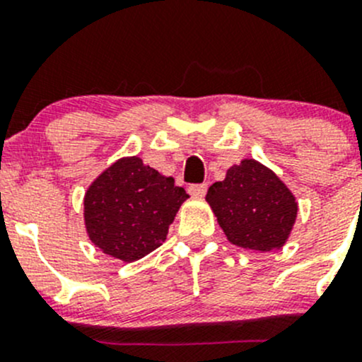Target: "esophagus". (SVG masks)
Instances as JSON below:
<instances>
[{
  "label": "esophagus",
  "instance_id": "obj_1",
  "mask_svg": "<svg viewBox=\"0 0 362 362\" xmlns=\"http://www.w3.org/2000/svg\"><path fill=\"white\" fill-rule=\"evenodd\" d=\"M189 194L196 196V198H203V196L206 194V184L189 185Z\"/></svg>",
  "mask_w": 362,
  "mask_h": 362
}]
</instances>
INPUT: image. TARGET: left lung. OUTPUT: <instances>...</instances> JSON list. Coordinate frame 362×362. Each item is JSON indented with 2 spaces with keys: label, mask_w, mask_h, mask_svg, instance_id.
Wrapping results in <instances>:
<instances>
[{
  "label": "left lung",
  "mask_w": 362,
  "mask_h": 362,
  "mask_svg": "<svg viewBox=\"0 0 362 362\" xmlns=\"http://www.w3.org/2000/svg\"><path fill=\"white\" fill-rule=\"evenodd\" d=\"M205 199L231 244L259 252L286 244L299 210L285 182L255 159L233 164Z\"/></svg>",
  "instance_id": "8db88e82"
}]
</instances>
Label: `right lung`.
<instances>
[{"label":"right lung","instance_id":"1","mask_svg":"<svg viewBox=\"0 0 362 362\" xmlns=\"http://www.w3.org/2000/svg\"><path fill=\"white\" fill-rule=\"evenodd\" d=\"M189 198L173 177L143 164L138 156L107 166L84 192L88 238L104 255L131 263L166 240L182 203Z\"/></svg>","mask_w":362,"mask_h":362}]
</instances>
